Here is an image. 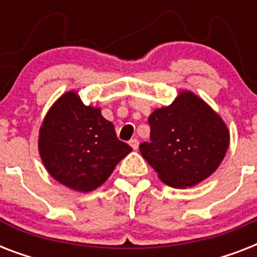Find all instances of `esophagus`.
<instances>
[{"label": "esophagus", "mask_w": 257, "mask_h": 257, "mask_svg": "<svg viewBox=\"0 0 257 257\" xmlns=\"http://www.w3.org/2000/svg\"><path fill=\"white\" fill-rule=\"evenodd\" d=\"M129 145H131L133 149H137L139 148V140H137V139H132V140L129 141Z\"/></svg>", "instance_id": "esophagus-1"}]
</instances>
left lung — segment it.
Wrapping results in <instances>:
<instances>
[{"mask_svg": "<svg viewBox=\"0 0 257 257\" xmlns=\"http://www.w3.org/2000/svg\"><path fill=\"white\" fill-rule=\"evenodd\" d=\"M148 124L151 141L140 144V152L171 187H192L207 179L229 145L223 120L193 93L183 92L172 105L156 109Z\"/></svg>", "mask_w": 257, "mask_h": 257, "instance_id": "8db88e82", "label": "left lung"}]
</instances>
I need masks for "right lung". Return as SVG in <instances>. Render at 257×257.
<instances>
[{"instance_id": "1", "label": "right lung", "mask_w": 257, "mask_h": 257, "mask_svg": "<svg viewBox=\"0 0 257 257\" xmlns=\"http://www.w3.org/2000/svg\"><path fill=\"white\" fill-rule=\"evenodd\" d=\"M38 148L50 175L80 192L100 187L132 151L100 109L85 106L74 92L64 94L46 114Z\"/></svg>"}]
</instances>
